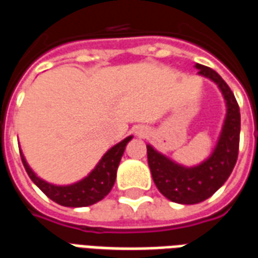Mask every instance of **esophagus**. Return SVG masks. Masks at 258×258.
<instances>
[{
    "label": "esophagus",
    "instance_id": "34e87169",
    "mask_svg": "<svg viewBox=\"0 0 258 258\" xmlns=\"http://www.w3.org/2000/svg\"><path fill=\"white\" fill-rule=\"evenodd\" d=\"M135 134L138 135V137H141V138H144V137L148 135V130H146L145 127H138V128L135 130Z\"/></svg>",
    "mask_w": 258,
    "mask_h": 258
}]
</instances>
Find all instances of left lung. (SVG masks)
<instances>
[{"label": "left lung", "instance_id": "1", "mask_svg": "<svg viewBox=\"0 0 258 258\" xmlns=\"http://www.w3.org/2000/svg\"><path fill=\"white\" fill-rule=\"evenodd\" d=\"M195 68L199 70L200 76L218 85L227 103V116L213 153L199 166L184 167L159 153L151 145H146L148 163L157 189L168 200L181 205L200 203L220 189L232 173L239 151L240 112L233 92L213 69L199 63L195 64Z\"/></svg>", "mask_w": 258, "mask_h": 258}]
</instances>
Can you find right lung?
Listing matches in <instances>:
<instances>
[{"mask_svg":"<svg viewBox=\"0 0 258 258\" xmlns=\"http://www.w3.org/2000/svg\"><path fill=\"white\" fill-rule=\"evenodd\" d=\"M131 140L133 137H127L125 140L118 142L117 145L110 148L102 156L95 168L85 178L72 185L49 184L40 177H37L36 173L27 164L22 152H20V157L31 181L47 195L49 199L64 207H85V206H91L102 200L112 190L124 149Z\"/></svg>","mask_w":258,"mask_h":258,"instance_id":"obj_1","label":"right lung"}]
</instances>
